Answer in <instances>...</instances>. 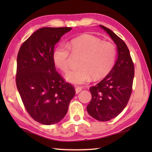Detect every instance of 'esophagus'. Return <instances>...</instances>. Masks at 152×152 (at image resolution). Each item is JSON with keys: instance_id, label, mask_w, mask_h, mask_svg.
I'll return each instance as SVG.
<instances>
[{"instance_id": "1", "label": "esophagus", "mask_w": 152, "mask_h": 152, "mask_svg": "<svg viewBox=\"0 0 152 152\" xmlns=\"http://www.w3.org/2000/svg\"><path fill=\"white\" fill-rule=\"evenodd\" d=\"M82 91V87L80 86H77L75 88V91H76V94H78L80 92Z\"/></svg>"}]
</instances>
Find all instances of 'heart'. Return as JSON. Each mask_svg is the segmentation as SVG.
Wrapping results in <instances>:
<instances>
[{
    "mask_svg": "<svg viewBox=\"0 0 152 152\" xmlns=\"http://www.w3.org/2000/svg\"><path fill=\"white\" fill-rule=\"evenodd\" d=\"M81 56L80 68L69 72L66 80L75 84H82L92 78L100 79L111 70L116 59L117 50L112 42L102 41L94 36L84 35L72 39L68 44L60 43L53 51L55 65L64 72L70 67V54Z\"/></svg>",
    "mask_w": 152,
    "mask_h": 152,
    "instance_id": "obj_1",
    "label": "heart"
}]
</instances>
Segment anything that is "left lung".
I'll use <instances>...</instances> for the list:
<instances>
[{"label":"left lung","instance_id":"left-lung-1","mask_svg":"<svg viewBox=\"0 0 152 152\" xmlns=\"http://www.w3.org/2000/svg\"><path fill=\"white\" fill-rule=\"evenodd\" d=\"M99 26L116 44L118 56L108 75L90 88L92 99L86 110L95 119L108 121L119 115L129 100L134 77V65L125 43L110 29L101 25Z\"/></svg>","mask_w":152,"mask_h":152}]
</instances>
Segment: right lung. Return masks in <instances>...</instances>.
<instances>
[{
	"label": "right lung",
	"instance_id": "obj_1",
	"mask_svg": "<svg viewBox=\"0 0 152 152\" xmlns=\"http://www.w3.org/2000/svg\"><path fill=\"white\" fill-rule=\"evenodd\" d=\"M71 27H43L20 46L17 59L16 84L27 111L43 125L58 123L65 117L76 94L56 70L54 46Z\"/></svg>",
	"mask_w": 152,
	"mask_h": 152
}]
</instances>
